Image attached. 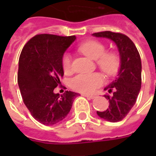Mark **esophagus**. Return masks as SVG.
Instances as JSON below:
<instances>
[{"mask_svg": "<svg viewBox=\"0 0 156 156\" xmlns=\"http://www.w3.org/2000/svg\"><path fill=\"white\" fill-rule=\"evenodd\" d=\"M83 96H84L86 98H88V99H94L95 98V96H93V95H88V94H82Z\"/></svg>", "mask_w": 156, "mask_h": 156, "instance_id": "34e87169", "label": "esophagus"}]
</instances>
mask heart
<instances>
[{"label":"heart","instance_id":"1","mask_svg":"<svg viewBox=\"0 0 156 156\" xmlns=\"http://www.w3.org/2000/svg\"><path fill=\"white\" fill-rule=\"evenodd\" d=\"M79 51L93 60H97L98 67L108 76L116 74L119 71L120 60L115 52H107L105 45L98 41H88L79 46ZM62 66L65 73H69L72 70L71 56L66 53L62 57ZM104 78L98 73L78 74L75 76L70 82L71 87L84 94H91L96 88L101 86Z\"/></svg>","mask_w":156,"mask_h":156}]
</instances>
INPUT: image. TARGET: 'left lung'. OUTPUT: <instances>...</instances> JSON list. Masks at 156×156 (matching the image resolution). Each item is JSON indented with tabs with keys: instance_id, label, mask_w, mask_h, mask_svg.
Returning <instances> with one entry per match:
<instances>
[{
	"instance_id": "left-lung-1",
	"label": "left lung",
	"mask_w": 156,
	"mask_h": 156,
	"mask_svg": "<svg viewBox=\"0 0 156 156\" xmlns=\"http://www.w3.org/2000/svg\"><path fill=\"white\" fill-rule=\"evenodd\" d=\"M95 37L110 39L117 46L120 66L115 80L105 88L111 96L105 95L109 106L97 115L109 122L122 120L130 111L136 102L141 88V59L134 42L127 36L109 31L94 33Z\"/></svg>"
}]
</instances>
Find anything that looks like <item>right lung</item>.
<instances>
[{
    "label": "right lung",
    "instance_id": "right-lung-1",
    "mask_svg": "<svg viewBox=\"0 0 156 156\" xmlns=\"http://www.w3.org/2000/svg\"><path fill=\"white\" fill-rule=\"evenodd\" d=\"M75 36L40 34L30 39L19 58L17 83L24 104L36 120L45 125L60 123L70 112L78 93L55 94L63 76L62 60Z\"/></svg>",
    "mask_w": 156,
    "mask_h": 156
}]
</instances>
